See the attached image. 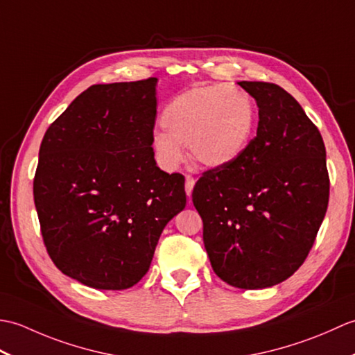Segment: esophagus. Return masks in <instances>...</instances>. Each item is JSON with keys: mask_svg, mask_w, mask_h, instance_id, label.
<instances>
[{"mask_svg": "<svg viewBox=\"0 0 355 355\" xmlns=\"http://www.w3.org/2000/svg\"><path fill=\"white\" fill-rule=\"evenodd\" d=\"M193 184H195V180H193V177H192V175H186V184H184V189H186V195H187V197H191V195H192Z\"/></svg>", "mask_w": 355, "mask_h": 355, "instance_id": "obj_1", "label": "esophagus"}]
</instances>
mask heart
I'll list each match as a JSON object with an SVG mask.
<instances>
[{
	"mask_svg": "<svg viewBox=\"0 0 355 355\" xmlns=\"http://www.w3.org/2000/svg\"><path fill=\"white\" fill-rule=\"evenodd\" d=\"M164 131L153 137L162 168L172 171L187 150L195 163L221 168L235 162L250 141L254 126L252 97L238 87H198L177 96L162 114Z\"/></svg>",
	"mask_w": 355,
	"mask_h": 355,
	"instance_id": "1",
	"label": "heart"
}]
</instances>
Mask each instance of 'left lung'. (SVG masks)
<instances>
[{
  "label": "left lung",
  "instance_id": "left-lung-1",
  "mask_svg": "<svg viewBox=\"0 0 355 355\" xmlns=\"http://www.w3.org/2000/svg\"><path fill=\"white\" fill-rule=\"evenodd\" d=\"M238 84L258 103V132L235 162L202 173L192 201L216 276L258 290L306 259L327 214L329 175L322 135L299 102L270 82Z\"/></svg>",
  "mask_w": 355,
  "mask_h": 355
}]
</instances>
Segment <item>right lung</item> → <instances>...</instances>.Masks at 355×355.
<instances>
[{
    "label": "right lung",
    "mask_w": 355,
    "mask_h": 355,
    "mask_svg": "<svg viewBox=\"0 0 355 355\" xmlns=\"http://www.w3.org/2000/svg\"><path fill=\"white\" fill-rule=\"evenodd\" d=\"M155 85L89 87L44 134L33 180L44 244L64 275L92 288L137 284L186 206L184 177L154 160Z\"/></svg>",
    "instance_id": "right-lung-1"
}]
</instances>
